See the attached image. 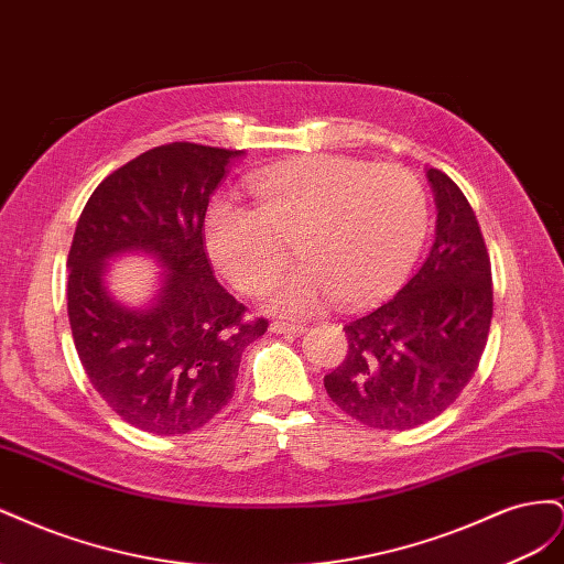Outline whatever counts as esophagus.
<instances>
[{
	"label": "esophagus",
	"mask_w": 564,
	"mask_h": 564,
	"mask_svg": "<svg viewBox=\"0 0 564 564\" xmlns=\"http://www.w3.org/2000/svg\"><path fill=\"white\" fill-rule=\"evenodd\" d=\"M272 334H284V336H301L305 332L303 324H286V322H270Z\"/></svg>",
	"instance_id": "esophagus-1"
}]
</instances>
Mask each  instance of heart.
Returning <instances> with one entry per match:
<instances>
[{
    "mask_svg": "<svg viewBox=\"0 0 564 564\" xmlns=\"http://www.w3.org/2000/svg\"><path fill=\"white\" fill-rule=\"evenodd\" d=\"M251 207L216 197L204 214V247L245 294L263 289L295 235L302 261L270 283L265 308L286 317L319 313L336 299L365 305L395 289L429 230L419 178L395 164L313 155L245 178Z\"/></svg>",
    "mask_w": 564,
    "mask_h": 564,
    "instance_id": "heart-1",
    "label": "heart"
}]
</instances>
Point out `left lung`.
Returning <instances> with one entry per match:
<instances>
[{
	"label": "left lung",
	"instance_id": "8db88e82",
	"mask_svg": "<svg viewBox=\"0 0 564 564\" xmlns=\"http://www.w3.org/2000/svg\"><path fill=\"white\" fill-rule=\"evenodd\" d=\"M425 176L437 207L429 259L390 301L346 324L348 352L324 377L334 404L379 431L445 412L480 365L491 324V263L475 212L440 169Z\"/></svg>",
	"mask_w": 564,
	"mask_h": 564
}]
</instances>
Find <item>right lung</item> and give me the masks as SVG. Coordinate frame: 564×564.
Instances as JSON below:
<instances>
[{
  "instance_id": "right-lung-1",
  "label": "right lung",
  "mask_w": 564,
  "mask_h": 564,
  "mask_svg": "<svg viewBox=\"0 0 564 564\" xmlns=\"http://www.w3.org/2000/svg\"><path fill=\"white\" fill-rule=\"evenodd\" d=\"M242 150L197 143L152 148L119 166L84 207L67 253V317L79 362L117 416L152 435L202 429L235 392L245 348L268 319L214 278L204 214L230 160ZM145 252L165 268L141 310L105 286L107 263Z\"/></svg>"
}]
</instances>
